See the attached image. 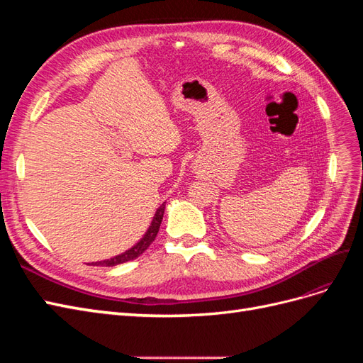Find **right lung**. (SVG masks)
Returning a JSON list of instances; mask_svg holds the SVG:
<instances>
[{
    "label": "right lung",
    "mask_w": 363,
    "mask_h": 363,
    "mask_svg": "<svg viewBox=\"0 0 363 363\" xmlns=\"http://www.w3.org/2000/svg\"><path fill=\"white\" fill-rule=\"evenodd\" d=\"M163 213H164V204H162V206L157 208V212H156L155 218H152L151 225H150V228L147 230V233L144 235V238H142L135 247H131L130 250H127L125 252H123V255L115 256V257H112V259H107V260H103V262H96L95 265L115 267V265H119V263H124V262H128V260H133V259L139 257V256L142 255V252H144V251L152 244V240L156 239V236H157V233H159L160 224H162Z\"/></svg>",
    "instance_id": "add662e5"
}]
</instances>
